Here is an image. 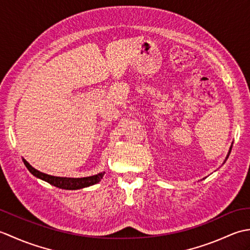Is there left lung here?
<instances>
[{
	"mask_svg": "<svg viewBox=\"0 0 250 250\" xmlns=\"http://www.w3.org/2000/svg\"><path fill=\"white\" fill-rule=\"evenodd\" d=\"M231 149H232V144H231V147H230V149H229V152H228V155H227V157H226V159H225V161H224V163L227 161V159L229 158V155H230V152H231ZM222 163V164H224Z\"/></svg>",
	"mask_w": 250,
	"mask_h": 250,
	"instance_id": "left-lung-1",
	"label": "left lung"
}]
</instances>
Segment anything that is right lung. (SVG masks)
<instances>
[{
	"label": "right lung",
	"instance_id": "right-lung-1",
	"mask_svg": "<svg viewBox=\"0 0 250 250\" xmlns=\"http://www.w3.org/2000/svg\"><path fill=\"white\" fill-rule=\"evenodd\" d=\"M25 167L29 169V172L35 176L36 178H40L44 182L48 183L55 187L65 189V190H77V189H83L87 188L89 186H92L98 184L101 179L103 178L105 172H101L99 174L92 175V176L88 177H81V178H72V177H59V176H52V175L45 174L43 172H40L39 169L34 168L31 164L22 159Z\"/></svg>",
	"mask_w": 250,
	"mask_h": 250
}]
</instances>
